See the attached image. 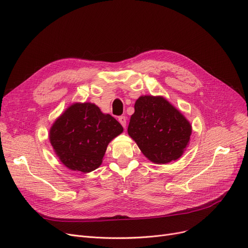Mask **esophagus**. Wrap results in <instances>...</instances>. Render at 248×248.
I'll return each mask as SVG.
<instances>
[{
    "instance_id": "34e87169",
    "label": "esophagus",
    "mask_w": 248,
    "mask_h": 248,
    "mask_svg": "<svg viewBox=\"0 0 248 248\" xmlns=\"http://www.w3.org/2000/svg\"><path fill=\"white\" fill-rule=\"evenodd\" d=\"M119 122L122 124V125L124 127H125V125H126V117L124 115H122V116L119 117Z\"/></svg>"
}]
</instances>
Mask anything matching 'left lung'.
Listing matches in <instances>:
<instances>
[{
  "label": "left lung",
  "mask_w": 248,
  "mask_h": 248,
  "mask_svg": "<svg viewBox=\"0 0 248 248\" xmlns=\"http://www.w3.org/2000/svg\"><path fill=\"white\" fill-rule=\"evenodd\" d=\"M127 133L150 161L167 164L183 154L192 128L184 115L164 97L146 95L135 103Z\"/></svg>",
  "instance_id": "obj_1"
}]
</instances>
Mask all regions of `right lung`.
<instances>
[{
	"label": "right lung",
	"instance_id": "obj_1",
	"mask_svg": "<svg viewBox=\"0 0 248 248\" xmlns=\"http://www.w3.org/2000/svg\"><path fill=\"white\" fill-rule=\"evenodd\" d=\"M124 128L110 114L93 103H74L50 129V141L70 170L88 173L97 169L108 142Z\"/></svg>",
	"mask_w": 248,
	"mask_h": 248
}]
</instances>
